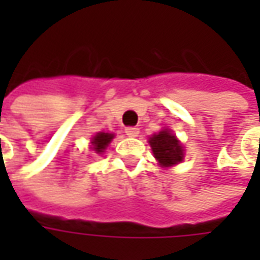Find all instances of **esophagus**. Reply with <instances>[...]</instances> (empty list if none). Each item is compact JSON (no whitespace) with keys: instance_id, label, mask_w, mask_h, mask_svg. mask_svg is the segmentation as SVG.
<instances>
[{"instance_id":"esophagus-1","label":"esophagus","mask_w":260,"mask_h":260,"mask_svg":"<svg viewBox=\"0 0 260 260\" xmlns=\"http://www.w3.org/2000/svg\"><path fill=\"white\" fill-rule=\"evenodd\" d=\"M124 133L128 136V137H136V136H139V128H137V127H132V125H130V127H125Z\"/></svg>"}]
</instances>
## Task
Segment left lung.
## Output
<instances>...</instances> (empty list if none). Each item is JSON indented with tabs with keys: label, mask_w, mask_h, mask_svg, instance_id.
Listing matches in <instances>:
<instances>
[{
	"label": "left lung",
	"mask_w": 260,
	"mask_h": 260,
	"mask_svg": "<svg viewBox=\"0 0 260 260\" xmlns=\"http://www.w3.org/2000/svg\"><path fill=\"white\" fill-rule=\"evenodd\" d=\"M149 145L156 160L164 168L178 165L184 160V147L169 128H164L152 136L149 139Z\"/></svg>",
	"instance_id": "8db88e82"
}]
</instances>
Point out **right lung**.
Here are the masks:
<instances>
[{"instance_id": "add662e5", "label": "right lung", "mask_w": 260, "mask_h": 260, "mask_svg": "<svg viewBox=\"0 0 260 260\" xmlns=\"http://www.w3.org/2000/svg\"><path fill=\"white\" fill-rule=\"evenodd\" d=\"M114 139V135L113 133H104V132H100V133H96V135L92 137V140H91V149L94 150L95 153H103L105 149H107V146L111 143V140Z\"/></svg>"}]
</instances>
